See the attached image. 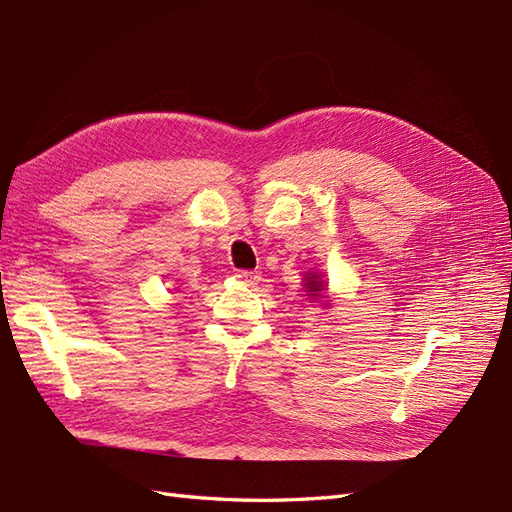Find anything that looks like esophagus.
<instances>
[{
    "instance_id": "esophagus-1",
    "label": "esophagus",
    "mask_w": 512,
    "mask_h": 512,
    "mask_svg": "<svg viewBox=\"0 0 512 512\" xmlns=\"http://www.w3.org/2000/svg\"><path fill=\"white\" fill-rule=\"evenodd\" d=\"M235 279L242 281V283H248V285H255L261 279V275L257 270H237Z\"/></svg>"
}]
</instances>
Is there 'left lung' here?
Wrapping results in <instances>:
<instances>
[{
	"label": "left lung",
	"instance_id": "1",
	"mask_svg": "<svg viewBox=\"0 0 512 512\" xmlns=\"http://www.w3.org/2000/svg\"><path fill=\"white\" fill-rule=\"evenodd\" d=\"M325 290H327V283L323 279V275H318V272H307L305 275V296H310V299H325Z\"/></svg>",
	"mask_w": 512,
	"mask_h": 512
}]
</instances>
